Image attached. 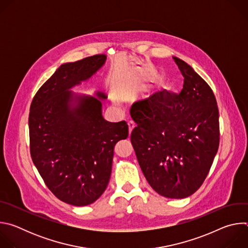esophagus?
I'll use <instances>...</instances> for the list:
<instances>
[{"mask_svg":"<svg viewBox=\"0 0 248 248\" xmlns=\"http://www.w3.org/2000/svg\"><path fill=\"white\" fill-rule=\"evenodd\" d=\"M127 124H128V131H129V135H130L132 129H133L134 126H135V124H134L132 121H129V122L127 123Z\"/></svg>","mask_w":248,"mask_h":248,"instance_id":"1","label":"esophagus"}]
</instances>
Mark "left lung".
I'll return each instance as SVG.
<instances>
[{
	"instance_id": "left-lung-1",
	"label": "left lung",
	"mask_w": 248,
	"mask_h": 248,
	"mask_svg": "<svg viewBox=\"0 0 248 248\" xmlns=\"http://www.w3.org/2000/svg\"><path fill=\"white\" fill-rule=\"evenodd\" d=\"M184 79L180 94L164 90L135 102L130 141L151 187L182 199L203 184L220 142L219 110L207 82L183 60L172 57Z\"/></svg>"
}]
</instances>
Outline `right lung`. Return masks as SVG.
I'll return each instance as SVG.
<instances>
[{"label": "right lung", "instance_id": "obj_1", "mask_svg": "<svg viewBox=\"0 0 248 248\" xmlns=\"http://www.w3.org/2000/svg\"><path fill=\"white\" fill-rule=\"evenodd\" d=\"M106 55L62 64L35 94L29 112L32 161L52 193L67 204L95 202L110 181L114 147L128 136L124 121L102 116V92L75 95L70 88L89 79Z\"/></svg>", "mask_w": 248, "mask_h": 248}]
</instances>
